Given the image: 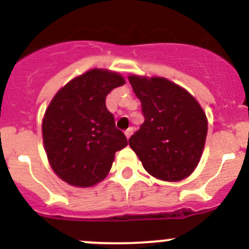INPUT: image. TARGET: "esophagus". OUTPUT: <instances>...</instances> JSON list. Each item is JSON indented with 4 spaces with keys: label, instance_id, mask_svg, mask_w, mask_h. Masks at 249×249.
Here are the masks:
<instances>
[{
    "label": "esophagus",
    "instance_id": "esophagus-1",
    "mask_svg": "<svg viewBox=\"0 0 249 249\" xmlns=\"http://www.w3.org/2000/svg\"><path fill=\"white\" fill-rule=\"evenodd\" d=\"M132 132H134V127H129L127 130H125V136H126V139H130V136L132 135Z\"/></svg>",
    "mask_w": 249,
    "mask_h": 249
}]
</instances>
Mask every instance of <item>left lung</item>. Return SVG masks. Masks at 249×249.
I'll return each instance as SVG.
<instances>
[{"mask_svg": "<svg viewBox=\"0 0 249 249\" xmlns=\"http://www.w3.org/2000/svg\"><path fill=\"white\" fill-rule=\"evenodd\" d=\"M144 123L129 140L145 171L162 180L188 177L201 158L207 119L196 100L160 77L130 76Z\"/></svg>", "mask_w": 249, "mask_h": 249, "instance_id": "left-lung-1", "label": "left lung"}]
</instances>
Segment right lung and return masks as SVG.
<instances>
[{
    "label": "right lung",
    "instance_id": "obj_1",
    "mask_svg": "<svg viewBox=\"0 0 249 249\" xmlns=\"http://www.w3.org/2000/svg\"><path fill=\"white\" fill-rule=\"evenodd\" d=\"M125 83L115 72L94 69L60 89L46 110L42 132L48 160L62 180L90 187L104 179L114 154L127 145L106 107V96Z\"/></svg>",
    "mask_w": 249,
    "mask_h": 249
}]
</instances>
